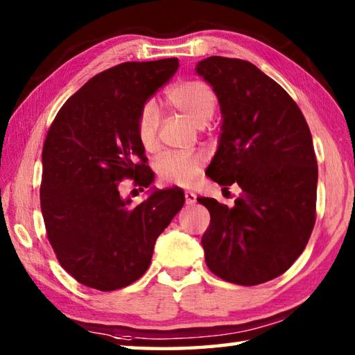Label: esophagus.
Wrapping results in <instances>:
<instances>
[{
    "instance_id": "obj_1",
    "label": "esophagus",
    "mask_w": 355,
    "mask_h": 355,
    "mask_svg": "<svg viewBox=\"0 0 355 355\" xmlns=\"http://www.w3.org/2000/svg\"><path fill=\"white\" fill-rule=\"evenodd\" d=\"M184 202H186V205H194V203L197 202V196L194 194V192L186 191L184 192Z\"/></svg>"
}]
</instances>
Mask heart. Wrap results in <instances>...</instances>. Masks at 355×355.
<instances>
[{
  "label": "heart",
  "instance_id": "b5f03b06",
  "mask_svg": "<svg viewBox=\"0 0 355 355\" xmlns=\"http://www.w3.org/2000/svg\"><path fill=\"white\" fill-rule=\"evenodd\" d=\"M167 105L191 120L196 127H203L211 120L218 98L207 83L191 80L173 84L166 92ZM137 141L146 152L158 147V112L153 105H146L136 120ZM203 158L200 155L166 153L156 161V172L167 183L189 184L199 175Z\"/></svg>",
  "mask_w": 355,
  "mask_h": 355
}]
</instances>
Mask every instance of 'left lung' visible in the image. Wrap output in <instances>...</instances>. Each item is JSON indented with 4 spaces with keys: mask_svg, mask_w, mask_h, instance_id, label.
Listing matches in <instances>:
<instances>
[{
    "mask_svg": "<svg viewBox=\"0 0 355 355\" xmlns=\"http://www.w3.org/2000/svg\"><path fill=\"white\" fill-rule=\"evenodd\" d=\"M196 71L222 114L207 173L241 188L232 208L197 199L211 216L202 236L207 266L232 284H264L296 261L313 230L318 164L310 128L284 87L254 64L211 56Z\"/></svg>",
    "mask_w": 355,
    "mask_h": 355,
    "instance_id": "8db88e82",
    "label": "left lung"
}]
</instances>
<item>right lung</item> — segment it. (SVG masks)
Segmentation results:
<instances>
[{
    "instance_id": "obj_1",
    "label": "right lung",
    "mask_w": 355,
    "mask_h": 355,
    "mask_svg": "<svg viewBox=\"0 0 355 355\" xmlns=\"http://www.w3.org/2000/svg\"><path fill=\"white\" fill-rule=\"evenodd\" d=\"M178 59L123 62L91 78L65 101L42 152L40 208L61 266L89 288L112 291L147 271L155 243L184 203L177 188L150 189L139 205L119 183H153L136 120L171 80ZM144 191V189H142Z\"/></svg>"
}]
</instances>
